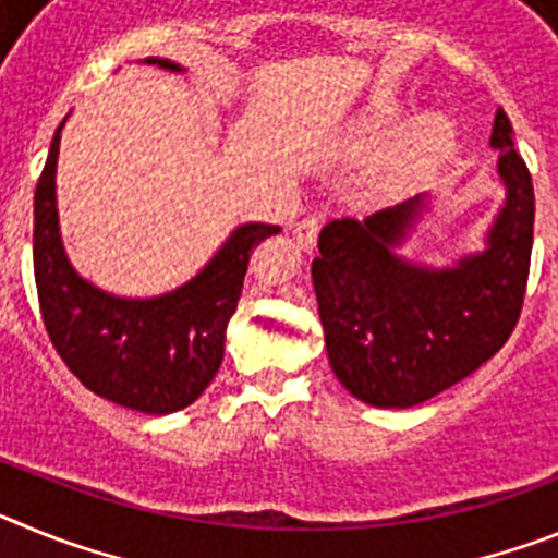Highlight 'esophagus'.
<instances>
[{
  "label": "esophagus",
  "instance_id": "esophagus-1",
  "mask_svg": "<svg viewBox=\"0 0 558 558\" xmlns=\"http://www.w3.org/2000/svg\"><path fill=\"white\" fill-rule=\"evenodd\" d=\"M293 240L302 251H313L315 240H318V218H304L302 223L293 229Z\"/></svg>",
  "mask_w": 558,
  "mask_h": 558
}]
</instances>
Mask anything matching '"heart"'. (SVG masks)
I'll return each mask as SVG.
<instances>
[{
  "label": "heart",
  "mask_w": 558,
  "mask_h": 558,
  "mask_svg": "<svg viewBox=\"0 0 558 558\" xmlns=\"http://www.w3.org/2000/svg\"><path fill=\"white\" fill-rule=\"evenodd\" d=\"M411 111L413 106L402 97H377L354 113L338 136L343 150L368 153L398 133L379 161V184L386 190L416 184L445 165L458 147V128L447 113L422 111L408 121Z\"/></svg>",
  "instance_id": "b5f03b06"
}]
</instances>
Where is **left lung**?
<instances>
[{
    "instance_id": "1",
    "label": "left lung",
    "mask_w": 558,
    "mask_h": 558,
    "mask_svg": "<svg viewBox=\"0 0 558 558\" xmlns=\"http://www.w3.org/2000/svg\"><path fill=\"white\" fill-rule=\"evenodd\" d=\"M502 204L481 248L447 265L402 254L433 215L416 192L318 234L313 288L340 386L374 408H413L470 377L509 340L534 245V184L502 108L492 122Z\"/></svg>"
}]
</instances>
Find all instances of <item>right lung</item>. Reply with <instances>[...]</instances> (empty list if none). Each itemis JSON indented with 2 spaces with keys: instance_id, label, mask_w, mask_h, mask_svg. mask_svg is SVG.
<instances>
[{
  "instance_id": "obj_1",
  "label": "right lung",
  "mask_w": 558,
  "mask_h": 558,
  "mask_svg": "<svg viewBox=\"0 0 558 558\" xmlns=\"http://www.w3.org/2000/svg\"><path fill=\"white\" fill-rule=\"evenodd\" d=\"M142 61L179 75L186 72L170 58ZM66 120L52 136L33 201V268L44 327L69 372L88 391L150 416L175 413L192 405L218 374L251 251L282 229L234 226L204 268L167 293L142 299L108 293L77 274L63 248L56 175Z\"/></svg>"
}]
</instances>
